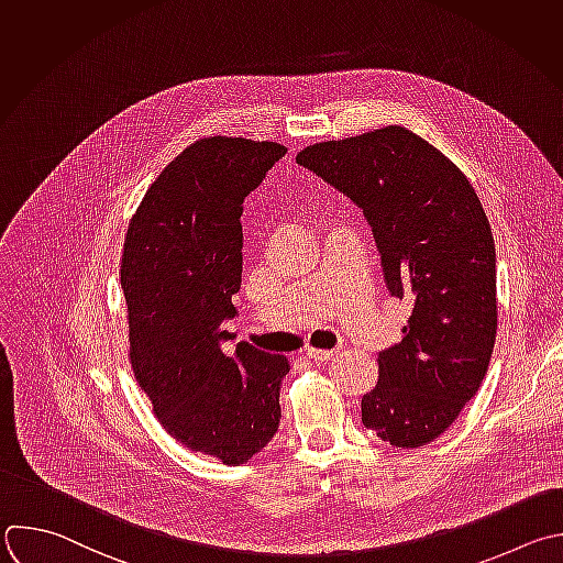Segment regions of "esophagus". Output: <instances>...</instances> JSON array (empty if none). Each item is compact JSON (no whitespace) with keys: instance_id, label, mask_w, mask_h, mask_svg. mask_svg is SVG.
<instances>
[{"instance_id":"1","label":"esophagus","mask_w":563,"mask_h":563,"mask_svg":"<svg viewBox=\"0 0 563 563\" xmlns=\"http://www.w3.org/2000/svg\"><path fill=\"white\" fill-rule=\"evenodd\" d=\"M338 351H327V349H305V355L313 362H324V360H331Z\"/></svg>"}]
</instances>
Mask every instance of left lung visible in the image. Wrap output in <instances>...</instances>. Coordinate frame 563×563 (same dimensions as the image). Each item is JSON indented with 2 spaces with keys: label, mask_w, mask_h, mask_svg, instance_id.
I'll list each match as a JSON object with an SVG mask.
<instances>
[{
  "label": "left lung",
  "mask_w": 563,
  "mask_h": 563,
  "mask_svg": "<svg viewBox=\"0 0 563 563\" xmlns=\"http://www.w3.org/2000/svg\"><path fill=\"white\" fill-rule=\"evenodd\" d=\"M296 161L364 214L391 296L413 302L378 353L362 424L400 449L440 438L477 394L497 333L495 243L462 169L402 125L322 141Z\"/></svg>",
  "instance_id": "8db88e82"
}]
</instances>
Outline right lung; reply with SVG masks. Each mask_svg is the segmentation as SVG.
<instances>
[{"label":"right lung","mask_w":563,"mask_h":563,"mask_svg":"<svg viewBox=\"0 0 563 563\" xmlns=\"http://www.w3.org/2000/svg\"><path fill=\"white\" fill-rule=\"evenodd\" d=\"M285 145L208 136L185 147L147 187L121 256L130 362L163 429L228 466L276 435L285 355L232 340L243 274V201Z\"/></svg>","instance_id":"obj_1"}]
</instances>
